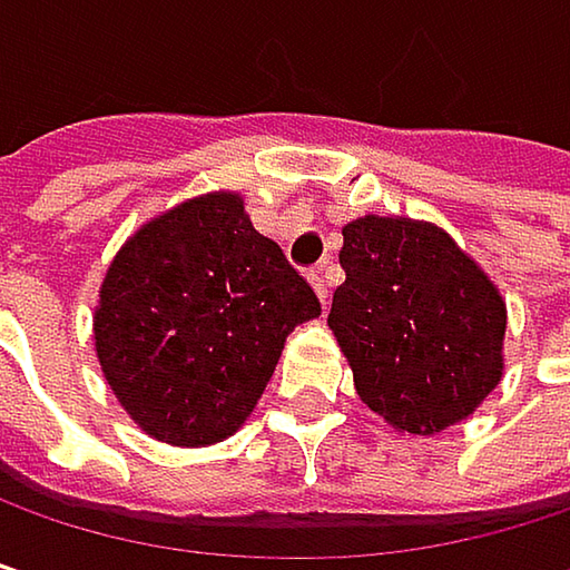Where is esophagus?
<instances>
[{"instance_id": "34e87169", "label": "esophagus", "mask_w": 570, "mask_h": 570, "mask_svg": "<svg viewBox=\"0 0 570 570\" xmlns=\"http://www.w3.org/2000/svg\"><path fill=\"white\" fill-rule=\"evenodd\" d=\"M309 284L316 289V296H320V303L326 306L330 303V286H326V277H323V267H316V271H309Z\"/></svg>"}]
</instances>
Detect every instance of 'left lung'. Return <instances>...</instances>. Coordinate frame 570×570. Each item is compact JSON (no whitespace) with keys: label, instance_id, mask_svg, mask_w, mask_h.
<instances>
[{"label":"left lung","instance_id":"1","mask_svg":"<svg viewBox=\"0 0 570 570\" xmlns=\"http://www.w3.org/2000/svg\"><path fill=\"white\" fill-rule=\"evenodd\" d=\"M330 330L360 399L399 432L435 435L489 396L505 370V299L435 224L366 214L343 227Z\"/></svg>","mask_w":570,"mask_h":570}]
</instances>
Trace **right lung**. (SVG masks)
I'll list each match as a JSON object with an SVG mask.
<instances>
[{"label": "right lung", "instance_id": "obj_1", "mask_svg": "<svg viewBox=\"0 0 570 570\" xmlns=\"http://www.w3.org/2000/svg\"><path fill=\"white\" fill-rule=\"evenodd\" d=\"M320 299L254 230L244 197L200 194L115 254L95 309L101 373L158 442L214 445L264 396L293 326Z\"/></svg>", "mask_w": 570, "mask_h": 570}]
</instances>
